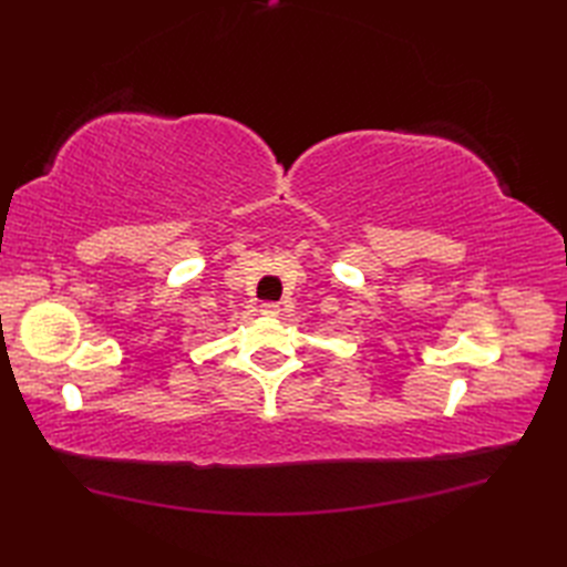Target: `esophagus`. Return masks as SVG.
<instances>
[{
	"label": "esophagus",
	"mask_w": 567,
	"mask_h": 567,
	"mask_svg": "<svg viewBox=\"0 0 567 567\" xmlns=\"http://www.w3.org/2000/svg\"><path fill=\"white\" fill-rule=\"evenodd\" d=\"M281 310H279V305L277 302H265L262 305V315H267V317H277Z\"/></svg>",
	"instance_id": "esophagus-1"
}]
</instances>
